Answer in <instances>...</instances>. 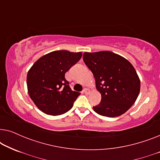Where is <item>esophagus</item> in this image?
I'll use <instances>...</instances> for the list:
<instances>
[{
    "label": "esophagus",
    "mask_w": 160,
    "mask_h": 160,
    "mask_svg": "<svg viewBox=\"0 0 160 160\" xmlns=\"http://www.w3.org/2000/svg\"><path fill=\"white\" fill-rule=\"evenodd\" d=\"M83 92H84V94H87V95H88V94L89 93V90L88 89L84 88V89H83Z\"/></svg>",
    "instance_id": "esophagus-1"
}]
</instances>
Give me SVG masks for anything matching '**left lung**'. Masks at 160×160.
<instances>
[{
	"label": "left lung",
	"mask_w": 160,
	"mask_h": 160,
	"mask_svg": "<svg viewBox=\"0 0 160 160\" xmlns=\"http://www.w3.org/2000/svg\"><path fill=\"white\" fill-rule=\"evenodd\" d=\"M83 60L92 72L101 101L93 106L98 114L116 117L125 113L139 95L141 82L125 58L108 51L84 52Z\"/></svg>",
	"instance_id": "1"
}]
</instances>
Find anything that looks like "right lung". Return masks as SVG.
<instances>
[{
    "label": "right lung",
    "instance_id": "add662e5",
    "mask_svg": "<svg viewBox=\"0 0 160 160\" xmlns=\"http://www.w3.org/2000/svg\"><path fill=\"white\" fill-rule=\"evenodd\" d=\"M82 56V52L54 51L41 57L29 70L28 94L42 112L58 116L73 107L80 93L72 90L65 74Z\"/></svg>",
    "mask_w": 160,
    "mask_h": 160
}]
</instances>
